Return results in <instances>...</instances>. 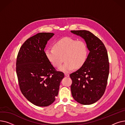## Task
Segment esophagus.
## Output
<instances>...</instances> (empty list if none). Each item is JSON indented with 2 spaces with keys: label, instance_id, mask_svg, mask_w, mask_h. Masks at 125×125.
Wrapping results in <instances>:
<instances>
[{
  "label": "esophagus",
  "instance_id": "esophagus-1",
  "mask_svg": "<svg viewBox=\"0 0 125 125\" xmlns=\"http://www.w3.org/2000/svg\"><path fill=\"white\" fill-rule=\"evenodd\" d=\"M64 75H65V76H67V77H68V76H69V73H64Z\"/></svg>",
  "mask_w": 125,
  "mask_h": 125
}]
</instances>
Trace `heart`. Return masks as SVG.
Segmentation results:
<instances>
[{"label":"heart","instance_id":"b5f03b06","mask_svg":"<svg viewBox=\"0 0 125 125\" xmlns=\"http://www.w3.org/2000/svg\"><path fill=\"white\" fill-rule=\"evenodd\" d=\"M45 55L55 67L60 66L64 58L65 61L59 67V70L69 72L83 66L88 58V48L86 43L83 41L64 37L54 44V48L46 49Z\"/></svg>","mask_w":125,"mask_h":125}]
</instances>
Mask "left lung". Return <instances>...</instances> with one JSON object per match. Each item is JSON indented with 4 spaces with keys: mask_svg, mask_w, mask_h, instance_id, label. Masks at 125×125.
Masks as SVG:
<instances>
[{
    "mask_svg": "<svg viewBox=\"0 0 125 125\" xmlns=\"http://www.w3.org/2000/svg\"><path fill=\"white\" fill-rule=\"evenodd\" d=\"M71 32L84 39L90 51L83 66L70 74L71 94L78 103L92 104L100 99L106 89L109 71L107 52L102 41L91 32Z\"/></svg>",
    "mask_w": 125,
    "mask_h": 125,
    "instance_id": "obj_1",
    "label": "left lung"
}]
</instances>
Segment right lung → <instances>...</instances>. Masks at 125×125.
Wrapping results in <instances>:
<instances>
[{"label":"right lung","instance_id":"add662e5","mask_svg":"<svg viewBox=\"0 0 125 125\" xmlns=\"http://www.w3.org/2000/svg\"><path fill=\"white\" fill-rule=\"evenodd\" d=\"M52 33H39L21 46L16 61L20 89L29 101L38 106H48L58 95L64 73L57 71L49 61L44 49Z\"/></svg>","mask_w":125,"mask_h":125}]
</instances>
